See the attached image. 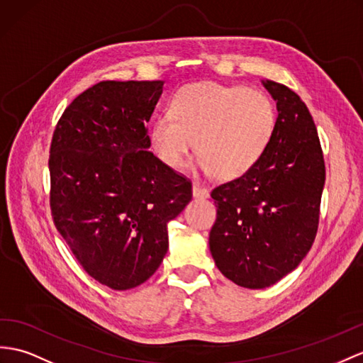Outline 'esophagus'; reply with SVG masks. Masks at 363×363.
<instances>
[{"mask_svg": "<svg viewBox=\"0 0 363 363\" xmlns=\"http://www.w3.org/2000/svg\"><path fill=\"white\" fill-rule=\"evenodd\" d=\"M192 196L196 199H206L209 196V191L206 186H203L200 183L192 184Z\"/></svg>", "mask_w": 363, "mask_h": 363, "instance_id": "esophagus-1", "label": "esophagus"}]
</instances>
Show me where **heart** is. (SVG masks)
Listing matches in <instances>:
<instances>
[{"label":"heart","mask_w":363,"mask_h":363,"mask_svg":"<svg viewBox=\"0 0 363 363\" xmlns=\"http://www.w3.org/2000/svg\"><path fill=\"white\" fill-rule=\"evenodd\" d=\"M277 112L268 95L245 86L194 83L171 99V113L151 128V145L160 160L182 167L196 147L200 167L231 180L250 172L268 151Z\"/></svg>","instance_id":"heart-1"}]
</instances>
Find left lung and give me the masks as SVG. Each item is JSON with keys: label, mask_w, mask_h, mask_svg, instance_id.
Here are the masks:
<instances>
[{"label": "left lung", "mask_w": 363, "mask_h": 363, "mask_svg": "<svg viewBox=\"0 0 363 363\" xmlns=\"http://www.w3.org/2000/svg\"><path fill=\"white\" fill-rule=\"evenodd\" d=\"M277 101L276 132L250 172L211 192L217 218L209 250L235 285L262 289L296 269L319 228L325 160L314 120L285 84L263 82Z\"/></svg>", "instance_id": "8db88e82"}]
</instances>
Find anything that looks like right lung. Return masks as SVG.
<instances>
[{"label":"right lung","mask_w":363,"mask_h":363,"mask_svg":"<svg viewBox=\"0 0 363 363\" xmlns=\"http://www.w3.org/2000/svg\"><path fill=\"white\" fill-rule=\"evenodd\" d=\"M163 82H100L70 103L50 143V212L91 277L112 289L143 284L167 251V223L192 184L151 151L147 121Z\"/></svg>","instance_id":"1"}]
</instances>
